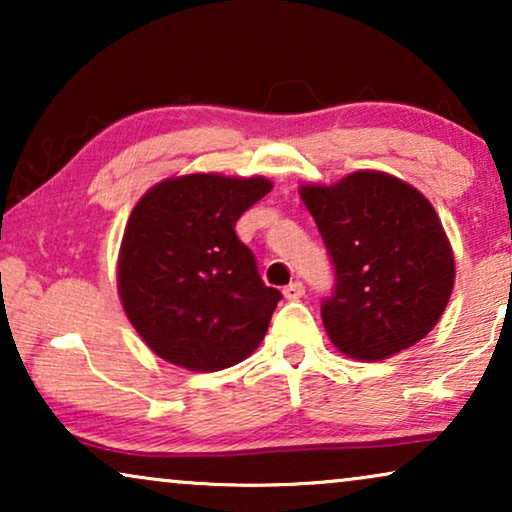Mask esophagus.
Returning a JSON list of instances; mask_svg holds the SVG:
<instances>
[{
	"instance_id": "34e87169",
	"label": "esophagus",
	"mask_w": 512,
	"mask_h": 512,
	"mask_svg": "<svg viewBox=\"0 0 512 512\" xmlns=\"http://www.w3.org/2000/svg\"><path fill=\"white\" fill-rule=\"evenodd\" d=\"M282 293H284L286 300H298V298L305 296V286H303V282H291V284L284 286Z\"/></svg>"
}]
</instances>
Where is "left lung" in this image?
<instances>
[{"mask_svg": "<svg viewBox=\"0 0 512 512\" xmlns=\"http://www.w3.org/2000/svg\"><path fill=\"white\" fill-rule=\"evenodd\" d=\"M298 193L335 265V293L321 305L333 345L349 359L382 361L429 335L454 286L452 244L431 202L377 170Z\"/></svg>", "mask_w": 512, "mask_h": 512, "instance_id": "1", "label": "left lung"}]
</instances>
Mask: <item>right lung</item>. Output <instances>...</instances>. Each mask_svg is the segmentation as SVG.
Returning <instances> with one entry per match:
<instances>
[{"label": "right lung", "mask_w": 512, "mask_h": 512, "mask_svg": "<svg viewBox=\"0 0 512 512\" xmlns=\"http://www.w3.org/2000/svg\"><path fill=\"white\" fill-rule=\"evenodd\" d=\"M272 191L265 177L181 174L149 188L118 251V296L153 354L214 373L254 354L282 298L263 284L235 223Z\"/></svg>", "instance_id": "obj_1"}]
</instances>
